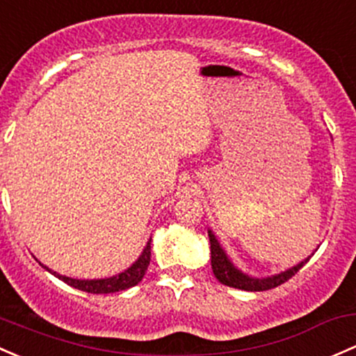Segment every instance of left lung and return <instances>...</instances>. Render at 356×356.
<instances>
[{"label": "left lung", "instance_id": "8db88e82", "mask_svg": "<svg viewBox=\"0 0 356 356\" xmlns=\"http://www.w3.org/2000/svg\"><path fill=\"white\" fill-rule=\"evenodd\" d=\"M208 237H209V244H211V269L213 275L216 276L222 285L232 286V288H238V290H245V291H264V290H271V288L280 286L282 283L288 282L291 276H295V273L300 271L302 266L309 261L307 257L305 261L298 263L297 266L286 269V271L280 273V275H273L268 276V278H252V276L245 275L242 273L241 269H237L234 266L228 256L225 254V250L222 249L220 242L216 241L215 234L211 230H208Z\"/></svg>", "mask_w": 356, "mask_h": 356}]
</instances>
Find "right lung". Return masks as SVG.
Wrapping results in <instances>:
<instances>
[{"mask_svg":"<svg viewBox=\"0 0 356 356\" xmlns=\"http://www.w3.org/2000/svg\"><path fill=\"white\" fill-rule=\"evenodd\" d=\"M149 242L147 247L143 249L141 256L138 257L136 263H133L131 266L126 269V271L119 273V275L111 276V278H102V280H74V278H68V276H63L59 273L51 271L49 268H44L47 271L52 273L56 278L63 280L65 283H68L70 286L78 288L81 291H87V293H114V291H121V290H128V288L138 285V283L143 280L145 273H147L148 264H149V257H152V247H149Z\"/></svg>","mask_w":356,"mask_h":356,"instance_id":"1","label":"right lung"}]
</instances>
